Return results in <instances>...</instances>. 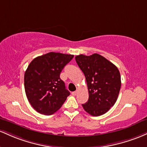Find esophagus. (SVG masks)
<instances>
[{
  "label": "esophagus",
  "mask_w": 147,
  "mask_h": 147,
  "mask_svg": "<svg viewBox=\"0 0 147 147\" xmlns=\"http://www.w3.org/2000/svg\"><path fill=\"white\" fill-rule=\"evenodd\" d=\"M77 93H78V92H77V91L73 92H72V95H74V96H76V95L77 94Z\"/></svg>",
  "instance_id": "34e87169"
}]
</instances>
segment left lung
Wrapping results in <instances>:
<instances>
[{"label":"left lung","mask_w":147,"mask_h":147,"mask_svg":"<svg viewBox=\"0 0 147 147\" xmlns=\"http://www.w3.org/2000/svg\"><path fill=\"white\" fill-rule=\"evenodd\" d=\"M76 61L83 72L89 92V99L82 104L92 116L106 113L115 105L121 88L119 71L99 54L76 55Z\"/></svg>","instance_id":"1"}]
</instances>
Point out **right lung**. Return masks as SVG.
<instances>
[{
	"label": "right lung",
	"instance_id": "add662e5",
	"mask_svg": "<svg viewBox=\"0 0 147 147\" xmlns=\"http://www.w3.org/2000/svg\"><path fill=\"white\" fill-rule=\"evenodd\" d=\"M73 57V55L51 52L30 63L24 75L25 91L29 103L39 113L53 115L70 94L60 75Z\"/></svg>",
	"mask_w": 147,
	"mask_h": 147
}]
</instances>
